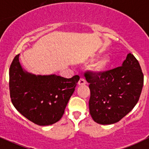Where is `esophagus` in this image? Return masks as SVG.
Returning <instances> with one entry per match:
<instances>
[{
	"instance_id": "esophagus-1",
	"label": "esophagus",
	"mask_w": 149,
	"mask_h": 149,
	"mask_svg": "<svg viewBox=\"0 0 149 149\" xmlns=\"http://www.w3.org/2000/svg\"><path fill=\"white\" fill-rule=\"evenodd\" d=\"M86 81H85V79H82V78H81L80 79H79V82H78V84L80 85V86H82V85H85L86 84Z\"/></svg>"
}]
</instances>
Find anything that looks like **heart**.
Returning a JSON list of instances; mask_svg holds the SVG:
<instances>
[{"instance_id": "obj_1", "label": "heart", "mask_w": 149, "mask_h": 149, "mask_svg": "<svg viewBox=\"0 0 149 149\" xmlns=\"http://www.w3.org/2000/svg\"><path fill=\"white\" fill-rule=\"evenodd\" d=\"M112 62V58L108 54L102 56L95 60V63L91 65V70L98 75L103 74L109 68Z\"/></svg>"}]
</instances>
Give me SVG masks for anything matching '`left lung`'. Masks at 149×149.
Segmentation results:
<instances>
[{"mask_svg": "<svg viewBox=\"0 0 149 149\" xmlns=\"http://www.w3.org/2000/svg\"><path fill=\"white\" fill-rule=\"evenodd\" d=\"M89 83V113L100 125L118 122L130 113L139 100L143 85V74L139 63L129 53L122 66L104 73L86 72Z\"/></svg>", "mask_w": 149, "mask_h": 149, "instance_id": "left-lung-1", "label": "left lung"}]
</instances>
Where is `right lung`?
Masks as SVG:
<instances>
[{
    "label": "right lung",
    "instance_id": "1",
    "mask_svg": "<svg viewBox=\"0 0 149 149\" xmlns=\"http://www.w3.org/2000/svg\"><path fill=\"white\" fill-rule=\"evenodd\" d=\"M17 54L9 69V89L16 109L40 126L58 122L73 95L79 76L65 79L55 74L35 75L26 71Z\"/></svg>",
    "mask_w": 149,
    "mask_h": 149
}]
</instances>
